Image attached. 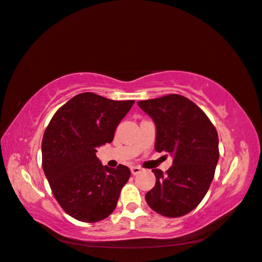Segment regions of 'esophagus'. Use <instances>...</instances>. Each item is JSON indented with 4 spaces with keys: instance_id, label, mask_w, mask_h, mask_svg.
<instances>
[{
    "instance_id": "34e87169",
    "label": "esophagus",
    "mask_w": 262,
    "mask_h": 262,
    "mask_svg": "<svg viewBox=\"0 0 262 262\" xmlns=\"http://www.w3.org/2000/svg\"><path fill=\"white\" fill-rule=\"evenodd\" d=\"M141 172H142V168L140 166H132L131 167V173L133 175H137V174L141 173Z\"/></svg>"
}]
</instances>
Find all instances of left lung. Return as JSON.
<instances>
[{
  "mask_svg": "<svg viewBox=\"0 0 262 262\" xmlns=\"http://www.w3.org/2000/svg\"><path fill=\"white\" fill-rule=\"evenodd\" d=\"M156 124L155 150L173 157L166 172L155 168L156 184L146 193L154 211L181 217L205 198L220 158L218 135L205 112L184 96L170 94L138 101Z\"/></svg>",
  "mask_w": 262,
  "mask_h": 262,
  "instance_id": "obj_1",
  "label": "left lung"
}]
</instances>
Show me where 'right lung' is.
Instances as JSON below:
<instances>
[{
    "label": "right lung",
    "mask_w": 262,
    "mask_h": 262,
    "mask_svg": "<svg viewBox=\"0 0 262 262\" xmlns=\"http://www.w3.org/2000/svg\"><path fill=\"white\" fill-rule=\"evenodd\" d=\"M133 104L82 93L58 108L47 125L42 169L55 199L74 220L96 223L114 211L130 168L103 166L96 152L113 141L116 126Z\"/></svg>",
    "instance_id": "obj_1"
}]
</instances>
